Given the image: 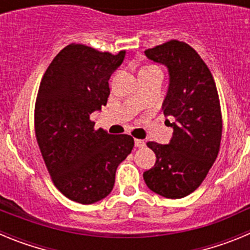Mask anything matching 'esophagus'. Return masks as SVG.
Listing matches in <instances>:
<instances>
[{
    "label": "esophagus",
    "mask_w": 250,
    "mask_h": 250,
    "mask_svg": "<svg viewBox=\"0 0 250 250\" xmlns=\"http://www.w3.org/2000/svg\"><path fill=\"white\" fill-rule=\"evenodd\" d=\"M135 146L136 147H144L145 146V141L140 140V139H135Z\"/></svg>",
    "instance_id": "obj_1"
}]
</instances>
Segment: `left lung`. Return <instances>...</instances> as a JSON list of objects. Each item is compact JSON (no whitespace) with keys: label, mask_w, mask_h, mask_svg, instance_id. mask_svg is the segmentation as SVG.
Here are the masks:
<instances>
[{"label":"left lung","mask_w":250,"mask_h":250,"mask_svg":"<svg viewBox=\"0 0 250 250\" xmlns=\"http://www.w3.org/2000/svg\"><path fill=\"white\" fill-rule=\"evenodd\" d=\"M149 60L164 65L169 86L161 109L173 127L169 144L149 141L155 165L146 170L145 184L167 199H180L202 184L215 161L222 140L218 91L208 66L193 47L171 40L145 51Z\"/></svg>","instance_id":"obj_1"}]
</instances>
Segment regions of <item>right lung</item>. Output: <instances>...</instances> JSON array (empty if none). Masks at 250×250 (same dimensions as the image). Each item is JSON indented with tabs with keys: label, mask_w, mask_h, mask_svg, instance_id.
Segmentation results:
<instances>
[{
	"label": "right lung",
	"mask_w": 250,
	"mask_h": 250,
	"mask_svg": "<svg viewBox=\"0 0 250 250\" xmlns=\"http://www.w3.org/2000/svg\"><path fill=\"white\" fill-rule=\"evenodd\" d=\"M118 55L83 45L66 46L46 70L35 106V131L52 182L68 199L94 204L111 193L115 173L134 147L130 135L95 130L90 115L110 95Z\"/></svg>",
	"instance_id": "1"
}]
</instances>
